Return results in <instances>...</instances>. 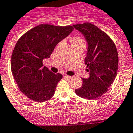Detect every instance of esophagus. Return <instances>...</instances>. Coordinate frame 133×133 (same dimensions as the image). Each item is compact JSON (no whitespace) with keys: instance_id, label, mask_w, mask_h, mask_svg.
I'll use <instances>...</instances> for the list:
<instances>
[{"instance_id":"esophagus-1","label":"esophagus","mask_w":133,"mask_h":133,"mask_svg":"<svg viewBox=\"0 0 133 133\" xmlns=\"http://www.w3.org/2000/svg\"><path fill=\"white\" fill-rule=\"evenodd\" d=\"M63 78H67V79H71V78H72L71 76H68V75H66V74H63Z\"/></svg>"}]
</instances>
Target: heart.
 I'll use <instances>...</instances> for the list:
<instances>
[{"instance_id": "obj_1", "label": "heart", "mask_w": 133, "mask_h": 133, "mask_svg": "<svg viewBox=\"0 0 133 133\" xmlns=\"http://www.w3.org/2000/svg\"><path fill=\"white\" fill-rule=\"evenodd\" d=\"M71 45H77V44H84V41L82 38L79 37H74L71 40Z\"/></svg>"}]
</instances>
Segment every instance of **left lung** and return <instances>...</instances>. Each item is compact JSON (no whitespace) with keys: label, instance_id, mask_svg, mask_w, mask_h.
I'll return each mask as SVG.
<instances>
[{"label":"left lung","instance_id":"left-lung-1","mask_svg":"<svg viewBox=\"0 0 133 133\" xmlns=\"http://www.w3.org/2000/svg\"><path fill=\"white\" fill-rule=\"evenodd\" d=\"M88 43L85 64L90 78H82V86L75 90L78 96L96 99L108 91L117 74L118 56L114 41L107 33L90 23L74 25Z\"/></svg>","mask_w":133,"mask_h":133}]
</instances>
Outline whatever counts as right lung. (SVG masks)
I'll list each match as a JSON object with an SVG mask.
<instances>
[{"label":"right lung","instance_id":"right-lung-1","mask_svg":"<svg viewBox=\"0 0 133 133\" xmlns=\"http://www.w3.org/2000/svg\"><path fill=\"white\" fill-rule=\"evenodd\" d=\"M74 29L70 25L41 24L35 26L18 40L11 56V71L18 88L29 98L42 102L53 97L61 74L52 73L43 67L56 45Z\"/></svg>","mask_w":133,"mask_h":133}]
</instances>
